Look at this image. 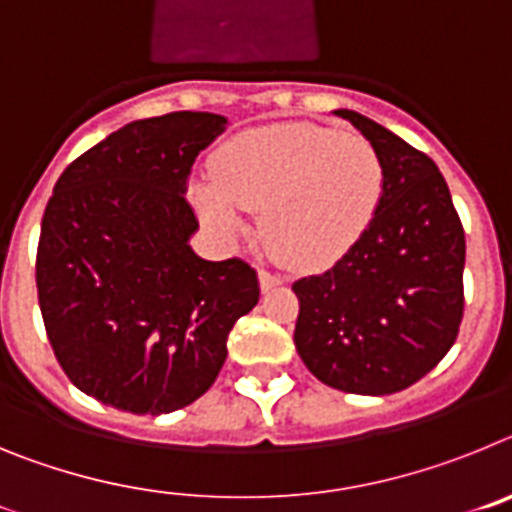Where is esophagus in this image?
<instances>
[{
    "mask_svg": "<svg viewBox=\"0 0 512 512\" xmlns=\"http://www.w3.org/2000/svg\"><path fill=\"white\" fill-rule=\"evenodd\" d=\"M259 284H261V289H264V292H269L271 287L282 284V277H279V274H274V271H269V269H261L259 271Z\"/></svg>",
    "mask_w": 512,
    "mask_h": 512,
    "instance_id": "34e87169",
    "label": "esophagus"
}]
</instances>
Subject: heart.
<instances>
[{
    "mask_svg": "<svg viewBox=\"0 0 512 512\" xmlns=\"http://www.w3.org/2000/svg\"><path fill=\"white\" fill-rule=\"evenodd\" d=\"M192 197L223 233H241L243 210H264V238L279 259L323 266L354 246L384 189L377 151L361 135L289 122L238 133L215 153Z\"/></svg>",
    "mask_w": 512,
    "mask_h": 512,
    "instance_id": "heart-1",
    "label": "heart"
}]
</instances>
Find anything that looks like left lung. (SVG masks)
<instances>
[{
	"label": "left lung",
	"mask_w": 512,
	"mask_h": 512,
	"mask_svg": "<svg viewBox=\"0 0 512 512\" xmlns=\"http://www.w3.org/2000/svg\"><path fill=\"white\" fill-rule=\"evenodd\" d=\"M338 117L377 151L384 189L372 223L323 274L292 284L295 346L323 384L400 392L449 354L464 318V228L438 166L354 110Z\"/></svg>",
	"instance_id": "left-lung-1"
}]
</instances>
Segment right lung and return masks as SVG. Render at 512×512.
<instances>
[{
  "mask_svg": "<svg viewBox=\"0 0 512 512\" xmlns=\"http://www.w3.org/2000/svg\"><path fill=\"white\" fill-rule=\"evenodd\" d=\"M228 120L169 112L135 120L58 176L40 225L35 282L66 377L135 415L174 413L205 395L235 320L259 302L241 259L205 261L187 179Z\"/></svg>",
  "mask_w": 512,
  "mask_h": 512,
  "instance_id": "obj_1",
  "label": "right lung"
}]
</instances>
